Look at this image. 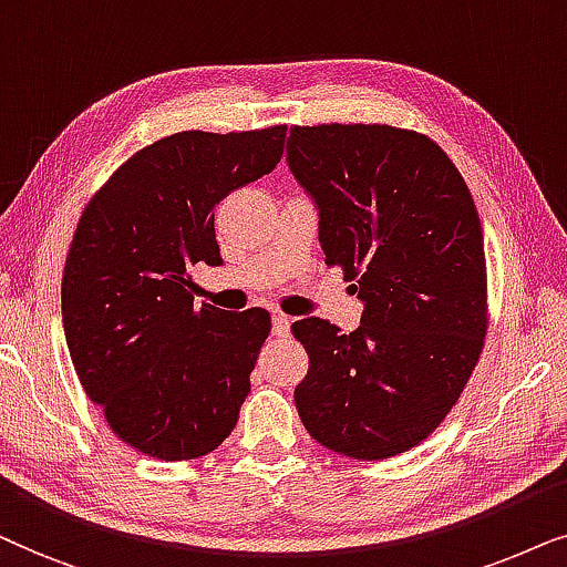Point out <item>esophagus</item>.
Returning <instances> with one entry per match:
<instances>
[{
	"mask_svg": "<svg viewBox=\"0 0 567 567\" xmlns=\"http://www.w3.org/2000/svg\"><path fill=\"white\" fill-rule=\"evenodd\" d=\"M290 323H292V319H288V316H282V313H277L275 319H271V334L288 337L290 334Z\"/></svg>",
	"mask_w": 567,
	"mask_h": 567,
	"instance_id": "34e87169",
	"label": "esophagus"
}]
</instances>
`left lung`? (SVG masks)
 Listing matches in <instances>:
<instances>
[{"mask_svg":"<svg viewBox=\"0 0 567 567\" xmlns=\"http://www.w3.org/2000/svg\"><path fill=\"white\" fill-rule=\"evenodd\" d=\"M288 168L319 213L327 264L362 300L360 327L300 319L296 406L321 446L404 454L451 412L487 329L485 240L462 173L425 134L386 124L296 126Z\"/></svg>","mask_w":567,"mask_h":567,"instance_id":"left-lung-1","label":"left lung"}]
</instances>
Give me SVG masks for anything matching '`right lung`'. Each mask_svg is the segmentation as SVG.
<instances>
[{
  "mask_svg": "<svg viewBox=\"0 0 567 567\" xmlns=\"http://www.w3.org/2000/svg\"><path fill=\"white\" fill-rule=\"evenodd\" d=\"M285 134H171L121 165L82 215L62 279L66 347L85 394L142 454L199 458L236 427L269 313L196 311L188 269L220 267L213 209L275 171Z\"/></svg>",
  "mask_w": 567,
  "mask_h": 567,
  "instance_id": "right-lung-1",
  "label": "right lung"
}]
</instances>
